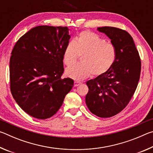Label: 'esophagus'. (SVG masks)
I'll use <instances>...</instances> for the list:
<instances>
[{
    "instance_id": "obj_1",
    "label": "esophagus",
    "mask_w": 153,
    "mask_h": 153,
    "mask_svg": "<svg viewBox=\"0 0 153 153\" xmlns=\"http://www.w3.org/2000/svg\"><path fill=\"white\" fill-rule=\"evenodd\" d=\"M82 84V82H79V81H75L74 82V86H78L79 85H80Z\"/></svg>"
}]
</instances>
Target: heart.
<instances>
[{"label": "heart", "instance_id": "b5f03b06", "mask_svg": "<svg viewBox=\"0 0 153 153\" xmlns=\"http://www.w3.org/2000/svg\"><path fill=\"white\" fill-rule=\"evenodd\" d=\"M117 54L113 44L107 42L94 32L83 31L64 49L63 60L67 66H71L82 55V63L67 68V76L77 80L86 78L91 74L94 76H101L112 67Z\"/></svg>", "mask_w": 153, "mask_h": 153}]
</instances>
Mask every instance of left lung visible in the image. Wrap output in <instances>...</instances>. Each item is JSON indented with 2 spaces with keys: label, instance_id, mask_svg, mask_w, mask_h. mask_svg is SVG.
I'll return each instance as SVG.
<instances>
[{
  "label": "left lung",
  "instance_id": "1",
  "mask_svg": "<svg viewBox=\"0 0 153 153\" xmlns=\"http://www.w3.org/2000/svg\"><path fill=\"white\" fill-rule=\"evenodd\" d=\"M117 48V58L105 74L86 82V102L99 117H111L120 113L130 101L138 86L141 60L133 38L126 30L114 27H98Z\"/></svg>",
  "mask_w": 153,
  "mask_h": 153
}]
</instances>
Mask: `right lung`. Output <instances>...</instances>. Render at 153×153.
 <instances>
[{
  "mask_svg": "<svg viewBox=\"0 0 153 153\" xmlns=\"http://www.w3.org/2000/svg\"><path fill=\"white\" fill-rule=\"evenodd\" d=\"M70 36L67 27L40 25L15 44L9 63L10 89L18 105L33 117L55 115L74 86L62 78L63 54Z\"/></svg>",
  "mask_w": 153,
  "mask_h": 153,
  "instance_id": "obj_1",
  "label": "right lung"
}]
</instances>
